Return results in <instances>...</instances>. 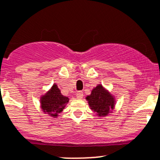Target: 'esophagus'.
<instances>
[{
    "label": "esophagus",
    "instance_id": "obj_1",
    "mask_svg": "<svg viewBox=\"0 0 160 160\" xmlns=\"http://www.w3.org/2000/svg\"><path fill=\"white\" fill-rule=\"evenodd\" d=\"M76 96H77V97L78 99H82L83 97V93L82 91H78L76 94Z\"/></svg>",
    "mask_w": 160,
    "mask_h": 160
}]
</instances>
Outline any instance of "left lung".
Instances as JSON below:
<instances>
[{
	"instance_id": "obj_1",
	"label": "left lung",
	"mask_w": 160,
	"mask_h": 160,
	"mask_svg": "<svg viewBox=\"0 0 160 160\" xmlns=\"http://www.w3.org/2000/svg\"><path fill=\"white\" fill-rule=\"evenodd\" d=\"M87 100L92 110L96 111L100 116H107L111 109L113 108V98L101 85L94 88L91 94L87 97Z\"/></svg>"
}]
</instances>
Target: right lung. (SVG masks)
<instances>
[{"label": "right lung", "mask_w": 160, "mask_h": 160, "mask_svg": "<svg viewBox=\"0 0 160 160\" xmlns=\"http://www.w3.org/2000/svg\"><path fill=\"white\" fill-rule=\"evenodd\" d=\"M68 101V97L62 95L58 86L54 84L51 90L41 98V108L45 112L57 117L63 111Z\"/></svg>", "instance_id": "1"}]
</instances>
